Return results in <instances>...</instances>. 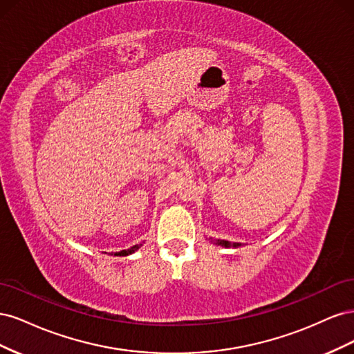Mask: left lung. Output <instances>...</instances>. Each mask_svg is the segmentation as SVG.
<instances>
[{
	"mask_svg": "<svg viewBox=\"0 0 354 354\" xmlns=\"http://www.w3.org/2000/svg\"><path fill=\"white\" fill-rule=\"evenodd\" d=\"M217 245H221V246H226V248H232V246H233V248H236V246H241V243H236V242H229V241H217L216 242Z\"/></svg>",
	"mask_w": 354,
	"mask_h": 354,
	"instance_id": "left-lung-1",
	"label": "left lung"
}]
</instances>
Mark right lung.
Here are the masks:
<instances>
[{"instance_id": "obj_1", "label": "right lung", "mask_w": 354, "mask_h": 354, "mask_svg": "<svg viewBox=\"0 0 354 354\" xmlns=\"http://www.w3.org/2000/svg\"><path fill=\"white\" fill-rule=\"evenodd\" d=\"M140 246H142V243H137V245L131 246V248H128V250H122V251H120V252H115V255H120V257H124V255H130V254H133L134 251H137L138 248H140Z\"/></svg>"}]
</instances>
